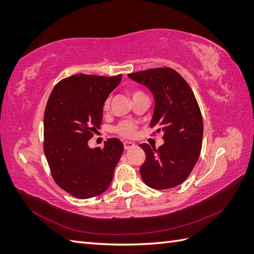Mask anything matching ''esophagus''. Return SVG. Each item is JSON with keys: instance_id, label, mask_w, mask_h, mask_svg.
Here are the masks:
<instances>
[{"instance_id": "34e87169", "label": "esophagus", "mask_w": 254, "mask_h": 254, "mask_svg": "<svg viewBox=\"0 0 254 254\" xmlns=\"http://www.w3.org/2000/svg\"><path fill=\"white\" fill-rule=\"evenodd\" d=\"M135 144L134 143H132V142H124V148L126 149V150H128V149H130V148H132V147H135Z\"/></svg>"}]
</instances>
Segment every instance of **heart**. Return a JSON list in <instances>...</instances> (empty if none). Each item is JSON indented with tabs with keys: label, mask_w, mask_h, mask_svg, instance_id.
Masks as SVG:
<instances>
[{
	"label": "heart",
	"mask_w": 254,
	"mask_h": 254,
	"mask_svg": "<svg viewBox=\"0 0 254 254\" xmlns=\"http://www.w3.org/2000/svg\"><path fill=\"white\" fill-rule=\"evenodd\" d=\"M139 94H143V93L140 91H133L131 95L132 97H134ZM108 108H109V101H106L104 105V110H108ZM115 131L124 137H132L136 132V126L132 122L124 121V122H121L120 124L115 127Z\"/></svg>",
	"instance_id": "heart-1"
}]
</instances>
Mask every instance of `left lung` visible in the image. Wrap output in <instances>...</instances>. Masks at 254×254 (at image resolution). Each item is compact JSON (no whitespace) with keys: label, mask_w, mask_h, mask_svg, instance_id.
<instances>
[{"label":"left lung","mask_w":254,"mask_h":254,"mask_svg":"<svg viewBox=\"0 0 254 254\" xmlns=\"http://www.w3.org/2000/svg\"><path fill=\"white\" fill-rule=\"evenodd\" d=\"M155 98L150 127L163 132L164 144L158 149L146 143L145 162L140 173L146 186L166 190L179 186L190 176L200 156L203 122L189 83L171 67H157L128 74Z\"/></svg>","instance_id":"obj_1"}]
</instances>
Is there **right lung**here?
<instances>
[{
	"label": "right lung",
	"mask_w": 254,
	"mask_h": 254,
	"mask_svg": "<svg viewBox=\"0 0 254 254\" xmlns=\"http://www.w3.org/2000/svg\"><path fill=\"white\" fill-rule=\"evenodd\" d=\"M122 80L77 74L60 80L44 111V145L52 176L70 195L88 199L109 188L124 146L109 139L104 148H90L88 141L102 124L103 107Z\"/></svg>",
	"instance_id": "obj_1"
}]
</instances>
